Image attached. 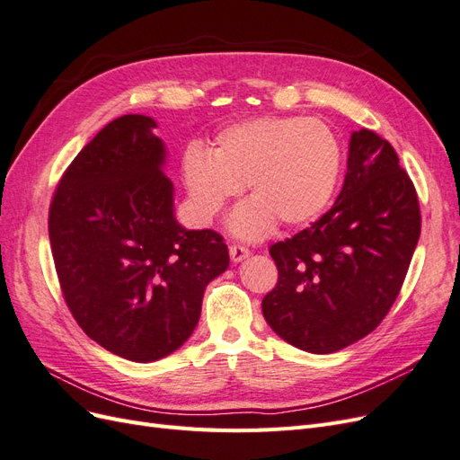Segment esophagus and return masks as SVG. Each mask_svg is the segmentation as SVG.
Instances as JSON below:
<instances>
[{
	"label": "esophagus",
	"instance_id": "34e87169",
	"mask_svg": "<svg viewBox=\"0 0 460 460\" xmlns=\"http://www.w3.org/2000/svg\"><path fill=\"white\" fill-rule=\"evenodd\" d=\"M249 257V249L245 245H230V259L234 262H242Z\"/></svg>",
	"mask_w": 460,
	"mask_h": 460
}]
</instances>
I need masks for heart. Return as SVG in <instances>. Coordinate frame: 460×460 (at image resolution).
Returning <instances> with one entry per match:
<instances>
[{"mask_svg":"<svg viewBox=\"0 0 460 460\" xmlns=\"http://www.w3.org/2000/svg\"><path fill=\"white\" fill-rule=\"evenodd\" d=\"M341 149L328 124L303 117H261L220 130L211 153L186 151L184 182L201 220H213L243 186L253 199L232 217L245 240L267 235L280 220L288 228L318 218L336 191Z\"/></svg>","mask_w":460,"mask_h":460,"instance_id":"obj_1","label":"heart"}]
</instances>
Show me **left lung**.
Returning a JSON list of instances; mask_svg holds the SVG:
<instances>
[{"mask_svg": "<svg viewBox=\"0 0 460 460\" xmlns=\"http://www.w3.org/2000/svg\"><path fill=\"white\" fill-rule=\"evenodd\" d=\"M419 238V198L395 149L372 130L353 132L336 203L269 249L278 284L262 299L264 320L303 351L343 349L392 309Z\"/></svg>", "mask_w": 460, "mask_h": 460, "instance_id": "8db88e82", "label": "left lung"}]
</instances>
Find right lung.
<instances>
[{
    "label": "right lung",
    "mask_w": 460,
    "mask_h": 460,
    "mask_svg": "<svg viewBox=\"0 0 460 460\" xmlns=\"http://www.w3.org/2000/svg\"><path fill=\"white\" fill-rule=\"evenodd\" d=\"M146 115L111 120L65 171L49 207V242L63 297L107 351L151 363L199 323L207 284L228 269L213 230L174 217L166 149Z\"/></svg>",
    "instance_id": "add662e5"
}]
</instances>
